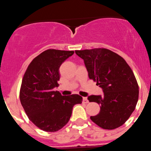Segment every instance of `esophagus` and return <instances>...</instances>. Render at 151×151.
<instances>
[{
	"instance_id": "34e87169",
	"label": "esophagus",
	"mask_w": 151,
	"mask_h": 151,
	"mask_svg": "<svg viewBox=\"0 0 151 151\" xmlns=\"http://www.w3.org/2000/svg\"><path fill=\"white\" fill-rule=\"evenodd\" d=\"M83 102H84V103H85V104L89 103V100L87 99V98H86V97H83Z\"/></svg>"
}]
</instances>
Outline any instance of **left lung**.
Here are the masks:
<instances>
[{
  "instance_id": "obj_1",
  "label": "left lung",
  "mask_w": 151,
  "mask_h": 151,
  "mask_svg": "<svg viewBox=\"0 0 151 151\" xmlns=\"http://www.w3.org/2000/svg\"><path fill=\"white\" fill-rule=\"evenodd\" d=\"M84 60L90 79L103 90V96L91 95L89 102L100 105V112L90 119L104 129L122 126L135 110L138 85L132 70L120 55L105 48L76 50Z\"/></svg>"
}]
</instances>
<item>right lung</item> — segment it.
Segmentation results:
<instances>
[{"instance_id": "obj_1", "label": "right lung", "mask_w": 151, "mask_h": 151, "mask_svg": "<svg viewBox=\"0 0 151 151\" xmlns=\"http://www.w3.org/2000/svg\"><path fill=\"white\" fill-rule=\"evenodd\" d=\"M74 51L50 49L40 54L27 67L22 78L20 100L29 119L40 129L55 132L70 120L75 104H81L78 94L62 96L58 86L60 66Z\"/></svg>"}]
</instances>
